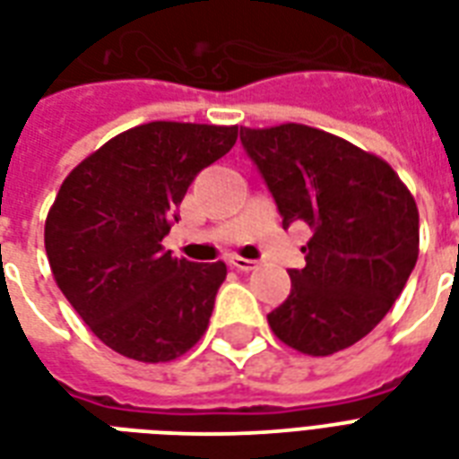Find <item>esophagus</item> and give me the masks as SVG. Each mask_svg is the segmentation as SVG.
I'll return each instance as SVG.
<instances>
[{
    "label": "esophagus",
    "instance_id": "34e87169",
    "mask_svg": "<svg viewBox=\"0 0 459 459\" xmlns=\"http://www.w3.org/2000/svg\"><path fill=\"white\" fill-rule=\"evenodd\" d=\"M230 265L237 270H244V273H248V270L258 268V261H251V258H241V255H230Z\"/></svg>",
    "mask_w": 459,
    "mask_h": 459
}]
</instances>
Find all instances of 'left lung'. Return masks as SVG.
<instances>
[{
  "label": "left lung",
  "mask_w": 459,
  "mask_h": 459,
  "mask_svg": "<svg viewBox=\"0 0 459 459\" xmlns=\"http://www.w3.org/2000/svg\"><path fill=\"white\" fill-rule=\"evenodd\" d=\"M239 138L282 227L304 220L314 230L270 328L311 357L347 350L383 321L417 265L414 198L388 162L325 131L241 126Z\"/></svg>",
  "instance_id": "1"
}]
</instances>
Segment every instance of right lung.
Wrapping results in <instances>:
<instances>
[{"mask_svg": "<svg viewBox=\"0 0 459 459\" xmlns=\"http://www.w3.org/2000/svg\"><path fill=\"white\" fill-rule=\"evenodd\" d=\"M234 143L237 126L141 124L64 179L45 222L49 268L109 350L158 364L205 333L225 263L174 258L162 239L191 181Z\"/></svg>", "mask_w": 459, "mask_h": 459, "instance_id": "1", "label": "right lung"}]
</instances>
